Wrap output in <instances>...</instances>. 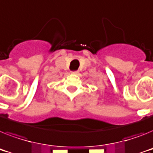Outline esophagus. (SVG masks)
Here are the masks:
<instances>
[{
  "instance_id": "obj_1",
  "label": "esophagus",
  "mask_w": 153,
  "mask_h": 153,
  "mask_svg": "<svg viewBox=\"0 0 153 153\" xmlns=\"http://www.w3.org/2000/svg\"><path fill=\"white\" fill-rule=\"evenodd\" d=\"M71 74H79V71H72V72H71Z\"/></svg>"
}]
</instances>
